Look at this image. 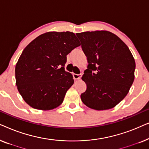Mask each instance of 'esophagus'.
<instances>
[{"label":"esophagus","instance_id":"34e87169","mask_svg":"<svg viewBox=\"0 0 149 149\" xmlns=\"http://www.w3.org/2000/svg\"><path fill=\"white\" fill-rule=\"evenodd\" d=\"M83 74H73V77H74V79L75 80H78V79H80L82 77Z\"/></svg>","mask_w":149,"mask_h":149}]
</instances>
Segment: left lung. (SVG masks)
I'll return each mask as SVG.
<instances>
[{"mask_svg": "<svg viewBox=\"0 0 149 149\" xmlns=\"http://www.w3.org/2000/svg\"><path fill=\"white\" fill-rule=\"evenodd\" d=\"M77 36L88 62L82 77L87 89L81 100L97 111L111 109L127 95L134 82V57L125 42L111 32H84Z\"/></svg>", "mask_w": 149, "mask_h": 149, "instance_id": "8db88e82", "label": "left lung"}]
</instances>
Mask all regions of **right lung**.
<instances>
[{
    "mask_svg": "<svg viewBox=\"0 0 149 149\" xmlns=\"http://www.w3.org/2000/svg\"><path fill=\"white\" fill-rule=\"evenodd\" d=\"M71 32H48L38 36L22 52L15 66L16 85L33 109L48 111L63 102L74 83L64 70L66 56L80 46Z\"/></svg>",
    "mask_w": 149,
    "mask_h": 149,
    "instance_id": "right-lung-1",
    "label": "right lung"
}]
</instances>
